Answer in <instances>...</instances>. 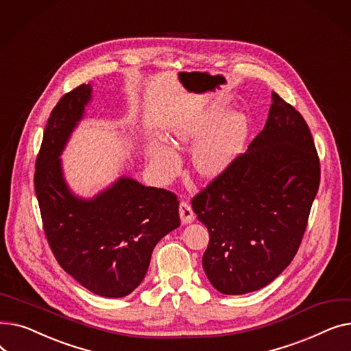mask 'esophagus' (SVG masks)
<instances>
[{"instance_id": "34e87169", "label": "esophagus", "mask_w": 351, "mask_h": 351, "mask_svg": "<svg viewBox=\"0 0 351 351\" xmlns=\"http://www.w3.org/2000/svg\"><path fill=\"white\" fill-rule=\"evenodd\" d=\"M179 215H180V220L182 223H191L192 220L195 219V213L191 208V205L188 204V202H180L179 205Z\"/></svg>"}]
</instances>
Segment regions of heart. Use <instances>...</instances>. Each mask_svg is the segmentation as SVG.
Returning <instances> with one entry per match:
<instances>
[{"mask_svg":"<svg viewBox=\"0 0 351 351\" xmlns=\"http://www.w3.org/2000/svg\"><path fill=\"white\" fill-rule=\"evenodd\" d=\"M212 126L213 119H200L180 129L176 138L180 142L199 141L210 131ZM246 131L247 122L245 115L232 114L228 117L195 149L193 166L197 173L206 178L222 173L242 152ZM147 156L154 168L165 176L173 173L179 166V158L172 147L160 141L149 145Z\"/></svg>","mask_w":351,"mask_h":351,"instance_id":"heart-1","label":"heart"}]
</instances>
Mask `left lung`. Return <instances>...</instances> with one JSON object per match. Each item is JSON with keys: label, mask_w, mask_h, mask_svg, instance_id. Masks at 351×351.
Wrapping results in <instances>:
<instances>
[{"label": "left lung", "mask_w": 351, "mask_h": 351, "mask_svg": "<svg viewBox=\"0 0 351 351\" xmlns=\"http://www.w3.org/2000/svg\"><path fill=\"white\" fill-rule=\"evenodd\" d=\"M320 185V159L296 108L273 92L263 131L192 197L208 228L202 265L223 294L273 282L296 256Z\"/></svg>", "instance_id": "left-lung-1"}]
</instances>
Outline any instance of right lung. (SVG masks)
I'll list each match as a JSON object with an SVG mask.
<instances>
[{
    "mask_svg": "<svg viewBox=\"0 0 351 351\" xmlns=\"http://www.w3.org/2000/svg\"><path fill=\"white\" fill-rule=\"evenodd\" d=\"M89 98L90 86L82 84L52 109L35 160L34 188L60 266L98 296L123 298L143 280L156 243L180 225L179 200L171 191L129 178L92 200L71 195L58 156Z\"/></svg>",
    "mask_w": 351,
    "mask_h": 351,
    "instance_id": "1",
    "label": "right lung"
}]
</instances>
